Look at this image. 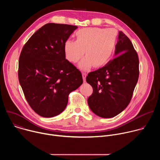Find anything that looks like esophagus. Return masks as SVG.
Here are the masks:
<instances>
[{"mask_svg":"<svg viewBox=\"0 0 160 160\" xmlns=\"http://www.w3.org/2000/svg\"><path fill=\"white\" fill-rule=\"evenodd\" d=\"M86 76H87V74L85 72H82V77H83V80L84 82H85V79H86Z\"/></svg>","mask_w":160,"mask_h":160,"instance_id":"1","label":"esophagus"}]
</instances>
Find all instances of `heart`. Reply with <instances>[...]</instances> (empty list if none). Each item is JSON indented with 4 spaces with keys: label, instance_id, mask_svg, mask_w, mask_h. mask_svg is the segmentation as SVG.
Listing matches in <instances>:
<instances>
[{
    "label": "heart",
    "instance_id": "b5f03b06",
    "mask_svg": "<svg viewBox=\"0 0 160 160\" xmlns=\"http://www.w3.org/2000/svg\"><path fill=\"white\" fill-rule=\"evenodd\" d=\"M76 40H67L64 43L66 59L77 62L85 54L87 55L79 63L82 70H88L93 65L101 67L111 58L115 51L118 33L114 28H84L78 30Z\"/></svg>",
    "mask_w": 160,
    "mask_h": 160
}]
</instances>
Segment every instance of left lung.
I'll use <instances>...</instances> for the list:
<instances>
[{"label":"left lung","instance_id":"1","mask_svg":"<svg viewBox=\"0 0 160 160\" xmlns=\"http://www.w3.org/2000/svg\"><path fill=\"white\" fill-rule=\"evenodd\" d=\"M115 58L90 72L86 81L93 88L87 102L90 109L102 118H112L130 103L139 75V57L130 40L119 32Z\"/></svg>","mask_w":160,"mask_h":160}]
</instances>
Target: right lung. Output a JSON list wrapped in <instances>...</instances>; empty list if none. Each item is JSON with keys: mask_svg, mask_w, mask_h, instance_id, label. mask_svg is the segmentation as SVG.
<instances>
[{"mask_svg": "<svg viewBox=\"0 0 160 160\" xmlns=\"http://www.w3.org/2000/svg\"><path fill=\"white\" fill-rule=\"evenodd\" d=\"M77 28L48 23L29 38L21 52L19 82L30 106L42 117L59 115L70 92L83 83L81 72L66 59L64 48Z\"/></svg>", "mask_w": 160, "mask_h": 160, "instance_id": "obj_1", "label": "right lung"}]
</instances>
